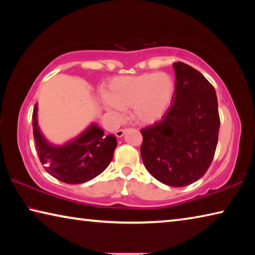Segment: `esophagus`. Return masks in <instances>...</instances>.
Wrapping results in <instances>:
<instances>
[{"instance_id":"1","label":"esophagus","mask_w":255,"mask_h":255,"mask_svg":"<svg viewBox=\"0 0 255 255\" xmlns=\"http://www.w3.org/2000/svg\"><path fill=\"white\" fill-rule=\"evenodd\" d=\"M128 130V129H126V128H125V129H118V130L117 131H116V136H117V137H123L124 135H125V132H126Z\"/></svg>"}]
</instances>
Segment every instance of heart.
<instances>
[{
  "instance_id": "heart-1",
  "label": "heart",
  "mask_w": 255,
  "mask_h": 255,
  "mask_svg": "<svg viewBox=\"0 0 255 255\" xmlns=\"http://www.w3.org/2000/svg\"><path fill=\"white\" fill-rule=\"evenodd\" d=\"M174 77L169 73L150 72L135 76L116 77L108 84L107 109L115 117L131 108L135 122L150 125L161 120L173 103Z\"/></svg>"
}]
</instances>
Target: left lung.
I'll return each instance as SVG.
<instances>
[{"label": "left lung", "instance_id": "obj_1", "mask_svg": "<svg viewBox=\"0 0 255 255\" xmlns=\"http://www.w3.org/2000/svg\"><path fill=\"white\" fill-rule=\"evenodd\" d=\"M176 91L161 122L140 130V155L155 179L185 187L208 170L217 147L221 119L214 86L195 68L173 64Z\"/></svg>", "mask_w": 255, "mask_h": 255}]
</instances>
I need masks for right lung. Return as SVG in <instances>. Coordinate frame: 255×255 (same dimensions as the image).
<instances>
[{
	"label": "right lung",
	"mask_w": 255,
	"mask_h": 255,
	"mask_svg": "<svg viewBox=\"0 0 255 255\" xmlns=\"http://www.w3.org/2000/svg\"><path fill=\"white\" fill-rule=\"evenodd\" d=\"M34 144L45 170L62 182L84 183L98 176L109 165L117 147L115 135H105L96 124L63 146L50 145L39 130L37 105L32 112Z\"/></svg>",
	"instance_id": "1"
}]
</instances>
